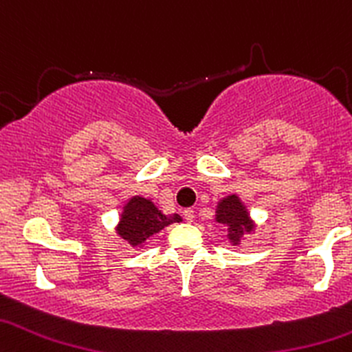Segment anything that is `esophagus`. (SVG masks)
Here are the masks:
<instances>
[{
  "mask_svg": "<svg viewBox=\"0 0 352 352\" xmlns=\"http://www.w3.org/2000/svg\"><path fill=\"white\" fill-rule=\"evenodd\" d=\"M183 216H184V219L188 221V223H192V221H195V218H196V212L192 211L191 208H189V209H184Z\"/></svg>",
  "mask_w": 352,
  "mask_h": 352,
  "instance_id": "esophagus-1",
  "label": "esophagus"
}]
</instances>
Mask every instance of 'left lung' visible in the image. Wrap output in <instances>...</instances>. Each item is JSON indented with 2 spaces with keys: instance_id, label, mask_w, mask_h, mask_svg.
I'll use <instances>...</instances> for the list:
<instances>
[{
  "instance_id": "8db88e82",
  "label": "left lung",
  "mask_w": 352,
  "mask_h": 352,
  "mask_svg": "<svg viewBox=\"0 0 352 352\" xmlns=\"http://www.w3.org/2000/svg\"><path fill=\"white\" fill-rule=\"evenodd\" d=\"M218 223L228 224L229 238L232 241H238L246 231H251L252 224L248 218L246 209L243 208L241 201L236 196H229L223 199L218 206V216H216Z\"/></svg>"
}]
</instances>
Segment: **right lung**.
I'll list each match as a JSON object with an SVG mask.
<instances>
[{
  "mask_svg": "<svg viewBox=\"0 0 352 352\" xmlns=\"http://www.w3.org/2000/svg\"><path fill=\"white\" fill-rule=\"evenodd\" d=\"M179 214H163L149 199L133 197L124 206L118 232L133 246H140L149 236L173 223H179Z\"/></svg>",
  "mask_w": 352,
  "mask_h": 352,
  "instance_id": "right-lung-1",
  "label": "right lung"
}]
</instances>
